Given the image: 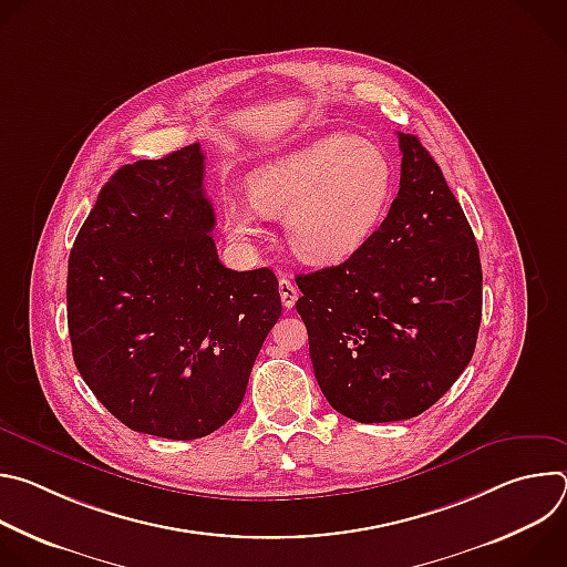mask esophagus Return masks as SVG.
Wrapping results in <instances>:
<instances>
[{
	"label": "esophagus",
	"mask_w": 567,
	"mask_h": 567,
	"mask_svg": "<svg viewBox=\"0 0 567 567\" xmlns=\"http://www.w3.org/2000/svg\"><path fill=\"white\" fill-rule=\"evenodd\" d=\"M278 289H280V298H282V305H285V309H291L293 305H296V300H298V289H296V285L289 280V278H280V282H278Z\"/></svg>",
	"instance_id": "1"
}]
</instances>
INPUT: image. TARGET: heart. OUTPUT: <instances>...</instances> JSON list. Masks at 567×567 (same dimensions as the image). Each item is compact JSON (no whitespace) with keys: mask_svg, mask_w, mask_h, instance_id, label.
Returning <instances> with one entry per match:
<instances>
[{"mask_svg":"<svg viewBox=\"0 0 567 567\" xmlns=\"http://www.w3.org/2000/svg\"><path fill=\"white\" fill-rule=\"evenodd\" d=\"M394 186L390 156L354 134H328L271 161L249 177L251 206L228 202L226 233L256 239L260 216L285 219L291 251L309 265L357 254L381 224Z\"/></svg>","mask_w":567,"mask_h":567,"instance_id":"obj_1","label":"heart"}]
</instances>
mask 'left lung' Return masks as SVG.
Masks as SVG:
<instances>
[{
	"mask_svg": "<svg viewBox=\"0 0 567 567\" xmlns=\"http://www.w3.org/2000/svg\"><path fill=\"white\" fill-rule=\"evenodd\" d=\"M396 136L399 193L381 226L346 262L296 278L316 381L361 424L429 411L468 365L482 318L464 210L420 138Z\"/></svg>",
	"mask_w": 567,
	"mask_h": 567,
	"instance_id": "left-lung-1",
	"label": "left lung"
}]
</instances>
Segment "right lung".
I'll use <instances>...</instances> for the list:
<instances>
[{
    "label": "right lung",
    "mask_w": 567,
    "mask_h": 567,
    "mask_svg": "<svg viewBox=\"0 0 567 567\" xmlns=\"http://www.w3.org/2000/svg\"><path fill=\"white\" fill-rule=\"evenodd\" d=\"M213 228L193 143L116 171L73 241V361L132 431L197 440L226 424L280 318L276 274L226 269Z\"/></svg>",
    "instance_id": "add662e5"
}]
</instances>
